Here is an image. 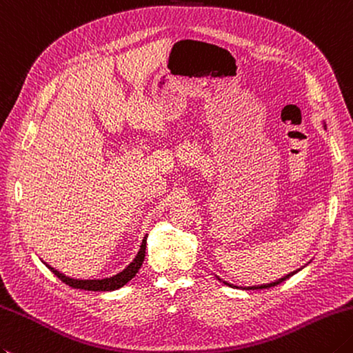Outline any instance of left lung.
Masks as SVG:
<instances>
[{
    "label": "left lung",
    "mask_w": 353,
    "mask_h": 353,
    "mask_svg": "<svg viewBox=\"0 0 353 353\" xmlns=\"http://www.w3.org/2000/svg\"><path fill=\"white\" fill-rule=\"evenodd\" d=\"M300 271V269H299ZM296 271H294V272H291V274H288V275H285V277L283 279H280V280H277V281H272V283H268V285H260V286H248V288H243V289H266V288H272V286H277V285H280L281 281H285V280H288L289 277H292V275L295 274ZM220 280V279H219ZM225 285H228V286H231V288H237V286H234V285H230V283H226V281H223Z\"/></svg>",
    "instance_id": "obj_1"
}]
</instances>
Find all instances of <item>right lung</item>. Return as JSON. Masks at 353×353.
Returning a JSON list of instances; mask_svg holds the SVG:
<instances>
[{
  "label": "right lung",
  "mask_w": 353,
  "mask_h": 353,
  "mask_svg": "<svg viewBox=\"0 0 353 353\" xmlns=\"http://www.w3.org/2000/svg\"><path fill=\"white\" fill-rule=\"evenodd\" d=\"M145 250H147V236L143 237L142 240V245H141V250L137 252L136 259L131 261V263L123 269L122 272L113 275V277L110 279H102V280H76V279H70V277H65L64 274H61L57 269H53L52 266H48V269L57 275V277L64 281L65 285L72 286L74 289H84V291H116V289H119L122 286H125L127 283L134 277V275L139 272V269L143 263V259H145Z\"/></svg>",
  "instance_id": "1"
}]
</instances>
